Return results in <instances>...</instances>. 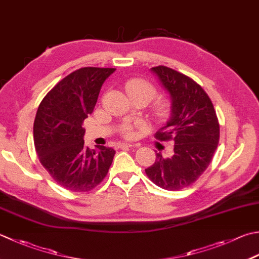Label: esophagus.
Returning <instances> with one entry per match:
<instances>
[{
  "mask_svg": "<svg viewBox=\"0 0 259 259\" xmlns=\"http://www.w3.org/2000/svg\"><path fill=\"white\" fill-rule=\"evenodd\" d=\"M139 145H130V144H118L115 146L116 149H123V148H131V147H138Z\"/></svg>",
  "mask_w": 259,
  "mask_h": 259,
  "instance_id": "obj_1",
  "label": "esophagus"
}]
</instances>
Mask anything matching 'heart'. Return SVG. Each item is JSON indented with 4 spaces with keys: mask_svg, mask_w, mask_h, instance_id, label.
Masks as SVG:
<instances>
[{
    "mask_svg": "<svg viewBox=\"0 0 259 259\" xmlns=\"http://www.w3.org/2000/svg\"><path fill=\"white\" fill-rule=\"evenodd\" d=\"M125 92L130 99L133 98H145L148 102L154 99L157 91L155 86L148 80L143 78H131L125 83ZM168 102L166 100H160L154 106V115L157 119H163L168 113ZM122 135L126 138H133L135 136V128L131 124H124L122 126Z\"/></svg>",
    "mask_w": 259,
    "mask_h": 259,
    "instance_id": "b5f03b06",
    "label": "heart"
}]
</instances>
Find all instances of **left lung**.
Wrapping results in <instances>:
<instances>
[{"mask_svg":"<svg viewBox=\"0 0 259 259\" xmlns=\"http://www.w3.org/2000/svg\"><path fill=\"white\" fill-rule=\"evenodd\" d=\"M171 100L168 122L155 134L160 141H174V155L157 153L155 164L145 171L157 186L180 191L204 173L220 139V125L209 95L189 76L159 65L151 68Z\"/></svg>","mask_w":259,"mask_h":259,"instance_id":"8db88e82","label":"left lung"}]
</instances>
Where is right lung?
<instances>
[{
  "mask_svg": "<svg viewBox=\"0 0 259 259\" xmlns=\"http://www.w3.org/2000/svg\"><path fill=\"white\" fill-rule=\"evenodd\" d=\"M115 68L82 67L46 94L33 123L34 148L56 183L72 192H90L104 180L115 150L84 146V120L93 112L104 80Z\"/></svg>",
  "mask_w": 259,
  "mask_h": 259,
  "instance_id": "1",
  "label": "right lung"
}]
</instances>
